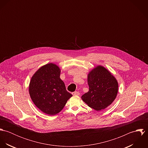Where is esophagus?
I'll list each match as a JSON object with an SVG mask.
<instances>
[{"label": "esophagus", "mask_w": 148, "mask_h": 148, "mask_svg": "<svg viewBox=\"0 0 148 148\" xmlns=\"http://www.w3.org/2000/svg\"><path fill=\"white\" fill-rule=\"evenodd\" d=\"M72 95H73V96H79L80 93H79V92L75 91V92H73V93H72Z\"/></svg>", "instance_id": "obj_1"}]
</instances>
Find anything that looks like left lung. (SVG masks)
Instances as JSON below:
<instances>
[{"label":"left lung","mask_w":148,"mask_h":148,"mask_svg":"<svg viewBox=\"0 0 148 148\" xmlns=\"http://www.w3.org/2000/svg\"><path fill=\"white\" fill-rule=\"evenodd\" d=\"M89 91L82 96L88 106L96 110H101L115 100L119 89L116 79L105 67L98 65L88 75Z\"/></svg>","instance_id":"1"}]
</instances>
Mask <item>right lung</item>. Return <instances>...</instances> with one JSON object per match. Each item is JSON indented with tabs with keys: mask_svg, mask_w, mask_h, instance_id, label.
<instances>
[{
	"mask_svg": "<svg viewBox=\"0 0 148 148\" xmlns=\"http://www.w3.org/2000/svg\"><path fill=\"white\" fill-rule=\"evenodd\" d=\"M60 68L55 64H47L34 73L29 85V93L33 103L48 115L59 113L72 96L60 78Z\"/></svg>",
	"mask_w": 148,
	"mask_h": 148,
	"instance_id": "add662e5",
	"label": "right lung"
}]
</instances>
